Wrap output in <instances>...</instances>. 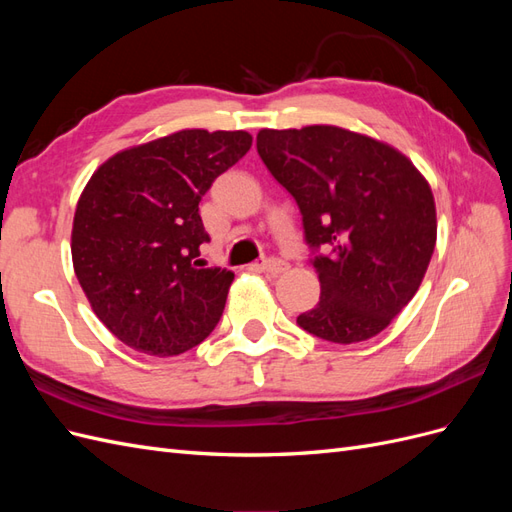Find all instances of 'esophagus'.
I'll return each instance as SVG.
<instances>
[{"label":"esophagus","instance_id":"1","mask_svg":"<svg viewBox=\"0 0 512 512\" xmlns=\"http://www.w3.org/2000/svg\"><path fill=\"white\" fill-rule=\"evenodd\" d=\"M260 269L269 275H282L288 271V262L282 258H267L260 262Z\"/></svg>","mask_w":512,"mask_h":512}]
</instances>
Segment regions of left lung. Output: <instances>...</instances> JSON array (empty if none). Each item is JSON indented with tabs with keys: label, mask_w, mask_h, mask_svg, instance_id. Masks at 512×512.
Segmentation results:
<instances>
[{
	"label": "left lung",
	"mask_w": 512,
	"mask_h": 512,
	"mask_svg": "<svg viewBox=\"0 0 512 512\" xmlns=\"http://www.w3.org/2000/svg\"><path fill=\"white\" fill-rule=\"evenodd\" d=\"M256 149L299 205L320 301L297 324L333 344L378 335L421 286L436 247L429 183L397 149L335 126L260 130Z\"/></svg>",
	"instance_id": "1"
}]
</instances>
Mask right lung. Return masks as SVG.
Segmentation results:
<instances>
[{
	"mask_svg": "<svg viewBox=\"0 0 512 512\" xmlns=\"http://www.w3.org/2000/svg\"><path fill=\"white\" fill-rule=\"evenodd\" d=\"M252 147L237 132L181 130L106 160L79 198L72 262L79 284L123 344L175 356L220 322L235 273L205 267L198 203Z\"/></svg>",
	"mask_w": 512,
	"mask_h": 512,
	"instance_id": "add662e5",
	"label": "right lung"
}]
</instances>
